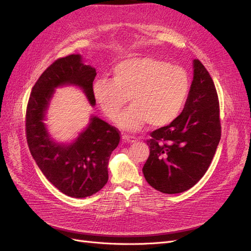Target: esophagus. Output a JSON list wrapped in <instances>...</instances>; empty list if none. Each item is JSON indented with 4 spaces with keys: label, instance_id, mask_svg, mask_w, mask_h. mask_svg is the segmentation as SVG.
<instances>
[{
    "label": "esophagus",
    "instance_id": "obj_1",
    "mask_svg": "<svg viewBox=\"0 0 251 251\" xmlns=\"http://www.w3.org/2000/svg\"><path fill=\"white\" fill-rule=\"evenodd\" d=\"M123 140L125 142H127V143H134L136 142V138L133 137V136H128V135H123Z\"/></svg>",
    "mask_w": 251,
    "mask_h": 251
}]
</instances>
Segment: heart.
I'll return each mask as SVG.
<instances>
[{
  "instance_id": "heart-1",
  "label": "heart",
  "mask_w": 251,
  "mask_h": 251,
  "mask_svg": "<svg viewBox=\"0 0 251 251\" xmlns=\"http://www.w3.org/2000/svg\"><path fill=\"white\" fill-rule=\"evenodd\" d=\"M189 90L185 69L151 56L123 60L114 67L112 80L98 78L92 86L95 100L111 120L130 97L133 105L117 120L126 131H138L147 123L151 126L172 123L183 110Z\"/></svg>"
}]
</instances>
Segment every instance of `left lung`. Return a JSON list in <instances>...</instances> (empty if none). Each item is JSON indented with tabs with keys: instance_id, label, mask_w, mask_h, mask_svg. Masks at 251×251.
Listing matches in <instances>:
<instances>
[{
	"instance_id": "left-lung-1",
	"label": "left lung",
	"mask_w": 251,
	"mask_h": 251,
	"mask_svg": "<svg viewBox=\"0 0 251 251\" xmlns=\"http://www.w3.org/2000/svg\"><path fill=\"white\" fill-rule=\"evenodd\" d=\"M150 135V156L142 172L157 191L185 192L208 170L221 139V123L215 83L199 59H194V79L183 111Z\"/></svg>"
}]
</instances>
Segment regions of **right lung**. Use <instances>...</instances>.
<instances>
[{
  "label": "right lung",
  "instance_id": "add662e5",
  "mask_svg": "<svg viewBox=\"0 0 251 251\" xmlns=\"http://www.w3.org/2000/svg\"><path fill=\"white\" fill-rule=\"evenodd\" d=\"M96 71L82 64L79 54L53 62L32 88L26 110V138L42 173L63 194L72 198L92 196L108 182V163L118 146L120 132L93 116L73 143H56L49 137L43 120L54 89L64 85L80 87L95 105L92 86Z\"/></svg>",
  "mask_w": 251,
  "mask_h": 251
}]
</instances>
